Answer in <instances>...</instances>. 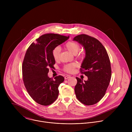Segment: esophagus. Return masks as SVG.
Instances as JSON below:
<instances>
[{"mask_svg": "<svg viewBox=\"0 0 132 132\" xmlns=\"http://www.w3.org/2000/svg\"><path fill=\"white\" fill-rule=\"evenodd\" d=\"M70 77V76H69V75H66V76H65V79H68V78H69Z\"/></svg>", "mask_w": 132, "mask_h": 132, "instance_id": "34e87169", "label": "esophagus"}]
</instances>
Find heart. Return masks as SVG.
Listing matches in <instances>:
<instances>
[{"label":"heart","mask_w":132,"mask_h":132,"mask_svg":"<svg viewBox=\"0 0 132 132\" xmlns=\"http://www.w3.org/2000/svg\"><path fill=\"white\" fill-rule=\"evenodd\" d=\"M65 47L72 54H75L78 58H83L84 54L80 52H78L80 49V46L79 43L75 41H68L65 45ZM61 48L59 46H56L52 51V56L55 61H58L60 59V53ZM77 66L76 63H71L64 65L63 70L65 72L71 73L74 71V69Z\"/></svg>","instance_id":"obj_1"}]
</instances>
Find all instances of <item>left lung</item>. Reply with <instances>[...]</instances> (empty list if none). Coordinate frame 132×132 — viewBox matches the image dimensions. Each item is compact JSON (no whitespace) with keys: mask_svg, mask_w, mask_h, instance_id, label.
<instances>
[{"mask_svg":"<svg viewBox=\"0 0 132 132\" xmlns=\"http://www.w3.org/2000/svg\"><path fill=\"white\" fill-rule=\"evenodd\" d=\"M86 50V57L80 71L88 77L83 82L76 77L75 92L77 99L86 105L98 102L105 95L111 78V67L108 53L102 43L95 37L86 34L75 36Z\"/></svg>","mask_w":132,"mask_h":132,"instance_id":"left-lung-1","label":"left lung"}]
</instances>
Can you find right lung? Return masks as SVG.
<instances>
[{
	"label": "right lung",
	"instance_id": "right-lung-1",
	"mask_svg": "<svg viewBox=\"0 0 132 132\" xmlns=\"http://www.w3.org/2000/svg\"><path fill=\"white\" fill-rule=\"evenodd\" d=\"M69 37L57 34H45L27 50L22 66L24 85L30 97L41 105H50L58 97L59 87L64 78L60 75L53 79L47 76L49 69L53 68L55 64L52 51Z\"/></svg>",
	"mask_w": 132,
	"mask_h": 132
}]
</instances>
